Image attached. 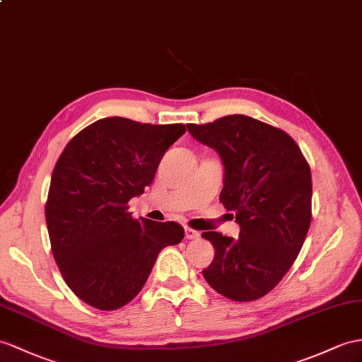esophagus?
I'll return each instance as SVG.
<instances>
[{
  "mask_svg": "<svg viewBox=\"0 0 362 362\" xmlns=\"http://www.w3.org/2000/svg\"><path fill=\"white\" fill-rule=\"evenodd\" d=\"M186 238L187 240H197V238H199V232L193 230L190 227H186Z\"/></svg>",
  "mask_w": 362,
  "mask_h": 362,
  "instance_id": "obj_1",
  "label": "esophagus"
}]
</instances>
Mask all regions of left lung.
<instances>
[{"label": "left lung", "mask_w": 362, "mask_h": 362, "mask_svg": "<svg viewBox=\"0 0 362 362\" xmlns=\"http://www.w3.org/2000/svg\"><path fill=\"white\" fill-rule=\"evenodd\" d=\"M190 135L219 153V201L233 211L238 240L204 232L215 258L202 270L211 288L232 301L259 299L292 267L312 221V173L295 139L245 115L187 124Z\"/></svg>", "instance_id": "1"}]
</instances>
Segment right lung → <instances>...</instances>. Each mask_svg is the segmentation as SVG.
Returning <instances> with one entry per match:
<instances>
[{
	"mask_svg": "<svg viewBox=\"0 0 362 362\" xmlns=\"http://www.w3.org/2000/svg\"><path fill=\"white\" fill-rule=\"evenodd\" d=\"M182 134L184 124L110 117L83 129L59 155L46 202L52 253L66 284L89 305L117 310L130 303L158 253L182 241L178 223L135 219L127 206Z\"/></svg>",
	"mask_w": 362,
	"mask_h": 362,
	"instance_id": "add662e5",
	"label": "right lung"
}]
</instances>
